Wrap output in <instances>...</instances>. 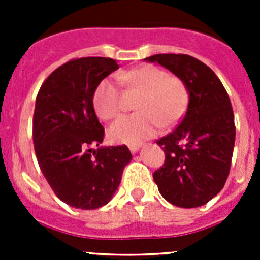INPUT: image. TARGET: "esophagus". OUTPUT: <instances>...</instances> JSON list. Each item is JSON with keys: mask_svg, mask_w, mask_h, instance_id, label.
Wrapping results in <instances>:
<instances>
[{"mask_svg": "<svg viewBox=\"0 0 260 260\" xmlns=\"http://www.w3.org/2000/svg\"><path fill=\"white\" fill-rule=\"evenodd\" d=\"M139 147H141V144H130V146H128V150L132 151L133 153H135L139 150Z\"/></svg>", "mask_w": 260, "mask_h": 260, "instance_id": "obj_1", "label": "esophagus"}]
</instances>
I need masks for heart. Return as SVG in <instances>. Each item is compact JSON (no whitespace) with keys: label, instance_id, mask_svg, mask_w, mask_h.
<instances>
[{"label":"heart","instance_id":"heart-1","mask_svg":"<svg viewBox=\"0 0 260 260\" xmlns=\"http://www.w3.org/2000/svg\"><path fill=\"white\" fill-rule=\"evenodd\" d=\"M128 95L138 96L137 113L118 118L109 127L110 141L135 144L155 134L157 126L167 128L183 117L190 95L178 75L167 74L155 65H142L116 75ZM92 105L99 118L109 121L123 109V95L113 80L103 79L92 93Z\"/></svg>","mask_w":260,"mask_h":260}]
</instances>
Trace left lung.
<instances>
[{
	"instance_id": "1",
	"label": "left lung",
	"mask_w": 260,
	"mask_h": 260,
	"mask_svg": "<svg viewBox=\"0 0 260 260\" xmlns=\"http://www.w3.org/2000/svg\"><path fill=\"white\" fill-rule=\"evenodd\" d=\"M146 61L178 75L190 95L180 125L156 141L165 160L153 180L177 207L203 206L221 191L231 171L236 139L231 99L212 69L189 54H155Z\"/></svg>"
}]
</instances>
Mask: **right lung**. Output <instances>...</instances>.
<instances>
[{
  "instance_id": "1",
  "label": "right lung",
  "mask_w": 260,
  "mask_h": 260,
  "mask_svg": "<svg viewBox=\"0 0 260 260\" xmlns=\"http://www.w3.org/2000/svg\"><path fill=\"white\" fill-rule=\"evenodd\" d=\"M117 69L107 57L73 58L53 71L36 96L32 137L39 167L54 194L74 208L105 206L132 160L125 144L92 150L104 139L93 89Z\"/></svg>"
}]
</instances>
